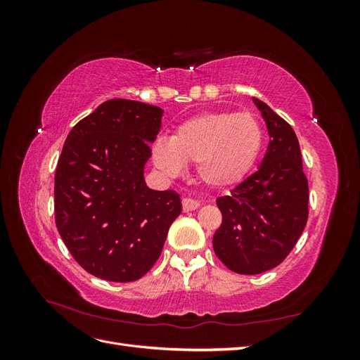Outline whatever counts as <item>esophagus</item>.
Returning <instances> with one entry per match:
<instances>
[{
    "instance_id": "1",
    "label": "esophagus",
    "mask_w": 360,
    "mask_h": 360,
    "mask_svg": "<svg viewBox=\"0 0 360 360\" xmlns=\"http://www.w3.org/2000/svg\"><path fill=\"white\" fill-rule=\"evenodd\" d=\"M181 204H183V212H186V213L200 209V205H201L198 201L191 200V198H184Z\"/></svg>"
}]
</instances>
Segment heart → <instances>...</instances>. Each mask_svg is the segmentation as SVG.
Instances as JSON below:
<instances>
[{"mask_svg": "<svg viewBox=\"0 0 360 360\" xmlns=\"http://www.w3.org/2000/svg\"><path fill=\"white\" fill-rule=\"evenodd\" d=\"M264 146V130L250 112H205L181 123L153 146L156 167L177 176L195 162L198 179L214 189L233 188L252 171Z\"/></svg>", "mask_w": 360, "mask_h": 360, "instance_id": "1", "label": "heart"}]
</instances>
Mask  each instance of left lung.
Returning a JSON list of instances; mask_svg holds the SVG:
<instances>
[{"instance_id":"8db88e82","label":"left lung","mask_w":360,"mask_h":360,"mask_svg":"<svg viewBox=\"0 0 360 360\" xmlns=\"http://www.w3.org/2000/svg\"><path fill=\"white\" fill-rule=\"evenodd\" d=\"M263 115L269 146L258 169L217 198L222 224L213 249L236 274L258 275L281 264L308 221V180L292 127L269 105L252 97Z\"/></svg>"}]
</instances>
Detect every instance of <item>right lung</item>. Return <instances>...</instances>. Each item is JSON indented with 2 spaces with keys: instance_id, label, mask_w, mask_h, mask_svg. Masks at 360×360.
Returning <instances> with one entry per match:
<instances>
[{
  "instance_id": "right-lung-1",
  "label": "right lung",
  "mask_w": 360,
  "mask_h": 360,
  "mask_svg": "<svg viewBox=\"0 0 360 360\" xmlns=\"http://www.w3.org/2000/svg\"><path fill=\"white\" fill-rule=\"evenodd\" d=\"M162 115L155 105L106 101L63 146L53 188L56 224L73 258L101 279L144 276L181 213L176 191H153L144 179Z\"/></svg>"
}]
</instances>
